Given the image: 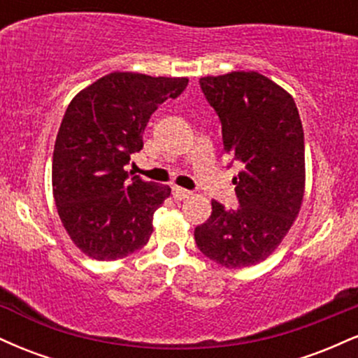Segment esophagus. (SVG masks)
<instances>
[{
    "mask_svg": "<svg viewBox=\"0 0 358 358\" xmlns=\"http://www.w3.org/2000/svg\"><path fill=\"white\" fill-rule=\"evenodd\" d=\"M190 195H192L190 190H185V188H180V187H173V196H175V200L190 199Z\"/></svg>",
    "mask_w": 358,
    "mask_h": 358,
    "instance_id": "esophagus-1",
    "label": "esophagus"
}]
</instances>
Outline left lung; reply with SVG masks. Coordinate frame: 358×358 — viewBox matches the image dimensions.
Masks as SVG:
<instances>
[{"label":"left lung","instance_id":"1","mask_svg":"<svg viewBox=\"0 0 358 358\" xmlns=\"http://www.w3.org/2000/svg\"><path fill=\"white\" fill-rule=\"evenodd\" d=\"M205 99L222 122L224 151L241 165L232 180L239 200L225 208L212 200L195 242L229 269L268 259L298 217L305 195V134L289 92L259 72L200 79Z\"/></svg>","mask_w":358,"mask_h":358}]
</instances>
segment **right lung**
<instances>
[{
    "label": "right lung",
    "mask_w": 358,
    "mask_h": 358,
    "mask_svg": "<svg viewBox=\"0 0 358 358\" xmlns=\"http://www.w3.org/2000/svg\"><path fill=\"white\" fill-rule=\"evenodd\" d=\"M187 85V77L113 72L69 104L53 148L52 188L62 224L85 256L116 261L150 241L153 213L171 188L129 180L124 165L143 150L151 114Z\"/></svg>",
    "instance_id": "add662e5"
}]
</instances>
